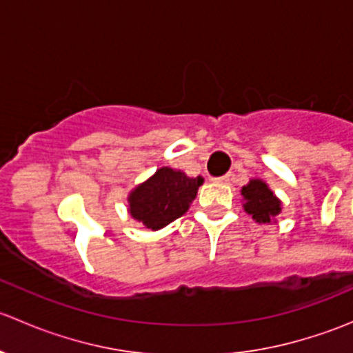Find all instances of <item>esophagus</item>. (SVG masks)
Wrapping results in <instances>:
<instances>
[{
	"label": "esophagus",
	"instance_id": "esophagus-1",
	"mask_svg": "<svg viewBox=\"0 0 353 353\" xmlns=\"http://www.w3.org/2000/svg\"><path fill=\"white\" fill-rule=\"evenodd\" d=\"M230 181V174H225V176H222V177H216L215 179V183H220V184H227Z\"/></svg>",
	"mask_w": 353,
	"mask_h": 353
}]
</instances>
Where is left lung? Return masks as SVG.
Masks as SVG:
<instances>
[{
    "mask_svg": "<svg viewBox=\"0 0 353 353\" xmlns=\"http://www.w3.org/2000/svg\"><path fill=\"white\" fill-rule=\"evenodd\" d=\"M241 193L244 196V210L256 222L270 223L282 212V201L275 196L265 181L251 179Z\"/></svg>",
    "mask_w": 353,
    "mask_h": 353,
    "instance_id": "obj_1",
    "label": "left lung"
}]
</instances>
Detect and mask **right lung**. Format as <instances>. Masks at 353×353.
<instances>
[{"label":"right lung","instance_id":"right-lung-1","mask_svg":"<svg viewBox=\"0 0 353 353\" xmlns=\"http://www.w3.org/2000/svg\"><path fill=\"white\" fill-rule=\"evenodd\" d=\"M203 177H188L183 170L160 167L128 196L130 215L147 229L159 230L188 212Z\"/></svg>","mask_w":353,"mask_h":353}]
</instances>
